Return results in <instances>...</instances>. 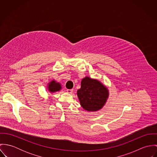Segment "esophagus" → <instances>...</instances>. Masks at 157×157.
Returning a JSON list of instances; mask_svg holds the SVG:
<instances>
[{
    "instance_id": "esophagus-1",
    "label": "esophagus",
    "mask_w": 157,
    "mask_h": 157,
    "mask_svg": "<svg viewBox=\"0 0 157 157\" xmlns=\"http://www.w3.org/2000/svg\"><path fill=\"white\" fill-rule=\"evenodd\" d=\"M73 89H72V90H67V93H69V94H72V92H73Z\"/></svg>"
}]
</instances>
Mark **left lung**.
Here are the masks:
<instances>
[{
	"instance_id": "8db88e82",
	"label": "left lung",
	"mask_w": 157,
	"mask_h": 157,
	"mask_svg": "<svg viewBox=\"0 0 157 157\" xmlns=\"http://www.w3.org/2000/svg\"><path fill=\"white\" fill-rule=\"evenodd\" d=\"M77 96L85 110L97 111L106 102L109 90L98 80L86 77L81 82V88L77 90Z\"/></svg>"
}]
</instances>
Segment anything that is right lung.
<instances>
[{
    "label": "right lung",
    "instance_id": "add662e5",
    "mask_svg": "<svg viewBox=\"0 0 157 157\" xmlns=\"http://www.w3.org/2000/svg\"><path fill=\"white\" fill-rule=\"evenodd\" d=\"M48 90L51 92H55L59 91L62 89L61 85L59 83H57L55 80H52L48 84Z\"/></svg>",
    "mask_w": 157,
    "mask_h": 157
}]
</instances>
